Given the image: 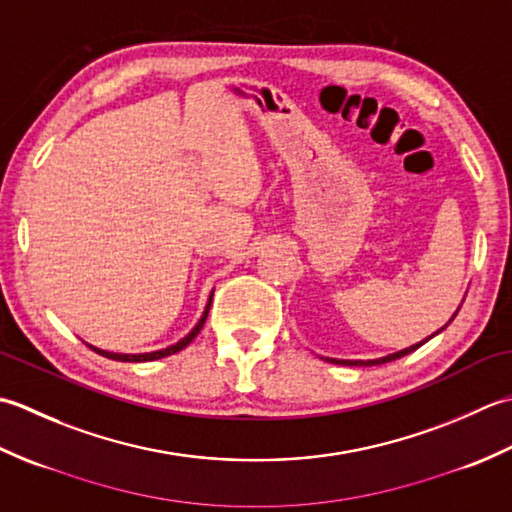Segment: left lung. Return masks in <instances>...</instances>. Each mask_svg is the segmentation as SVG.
<instances>
[{"instance_id": "obj_1", "label": "left lung", "mask_w": 512, "mask_h": 512, "mask_svg": "<svg viewBox=\"0 0 512 512\" xmlns=\"http://www.w3.org/2000/svg\"><path fill=\"white\" fill-rule=\"evenodd\" d=\"M460 306H462V303H460ZM460 312V308L458 310H455L453 312V317L449 319V323L455 319V314H458ZM447 323V325H449ZM447 325H444V328H447ZM444 328H440L436 334H440ZM436 334H431L429 336V339H433V336H436ZM429 339H424V341H420V343H416V345H411V347H405V350H400V352H394V354H387V356H383V358H369V361H345V358H325V361H330V363H336V365H354V367H363V365H383V363H389V361H396V358H402V356H407V354H411L413 350H418V347L420 345H424V343H427Z\"/></svg>"}]
</instances>
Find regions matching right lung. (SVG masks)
Returning <instances> with one entry per match:
<instances>
[{"label": "right lung", "mask_w": 512, "mask_h": 512, "mask_svg": "<svg viewBox=\"0 0 512 512\" xmlns=\"http://www.w3.org/2000/svg\"><path fill=\"white\" fill-rule=\"evenodd\" d=\"M211 301H213V290H211V295H209V301H206V308H204V312H202V317H200V321L195 323V328L184 336V339H180L178 343H173V345H169V347H165V350H156V352H143V354H121V352H110V350H101V347H96V345H90V343H85L88 347H92L94 352H99L101 356H105V358H112V361H123V363H145V361H158V358H165V356H171V354H176V352H180V350H184V347H187L195 336L200 334V330L204 328V321H206V317H209V310H211Z\"/></svg>", "instance_id": "add662e5"}]
</instances>
